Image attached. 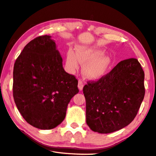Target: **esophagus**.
Wrapping results in <instances>:
<instances>
[{"mask_svg":"<svg viewBox=\"0 0 156 156\" xmlns=\"http://www.w3.org/2000/svg\"><path fill=\"white\" fill-rule=\"evenodd\" d=\"M78 89L80 90H82L83 89V87H84V82L82 80H78Z\"/></svg>","mask_w":156,"mask_h":156,"instance_id":"34e87169","label":"esophagus"}]
</instances>
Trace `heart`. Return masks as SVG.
<instances>
[{
    "label": "heart",
    "instance_id": "b5f03b06",
    "mask_svg": "<svg viewBox=\"0 0 156 156\" xmlns=\"http://www.w3.org/2000/svg\"><path fill=\"white\" fill-rule=\"evenodd\" d=\"M104 50L90 48H78L76 55L72 50L67 53L66 64L70 72L78 68L79 63L84 64L83 73L88 78L96 80L103 76L111 65L109 56H103Z\"/></svg>",
    "mask_w": 156,
    "mask_h": 156
}]
</instances>
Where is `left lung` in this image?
Here are the masks:
<instances>
[{"mask_svg":"<svg viewBox=\"0 0 156 156\" xmlns=\"http://www.w3.org/2000/svg\"><path fill=\"white\" fill-rule=\"evenodd\" d=\"M145 73L136 58L119 62L98 81L83 88L87 125L93 132L108 134L132 122L145 96Z\"/></svg>","mask_w":156,"mask_h":156,"instance_id":"left-lung-1","label":"left lung"}]
</instances>
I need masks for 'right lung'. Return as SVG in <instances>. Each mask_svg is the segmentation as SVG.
I'll return each mask as SVG.
<instances>
[{"label":"right lung","mask_w":156,"mask_h":156,"mask_svg":"<svg viewBox=\"0 0 156 156\" xmlns=\"http://www.w3.org/2000/svg\"><path fill=\"white\" fill-rule=\"evenodd\" d=\"M49 35L27 44L13 67V95L28 123L50 129L64 120L67 107L78 93V80L63 67V59Z\"/></svg>","instance_id":"right-lung-1"}]
</instances>
